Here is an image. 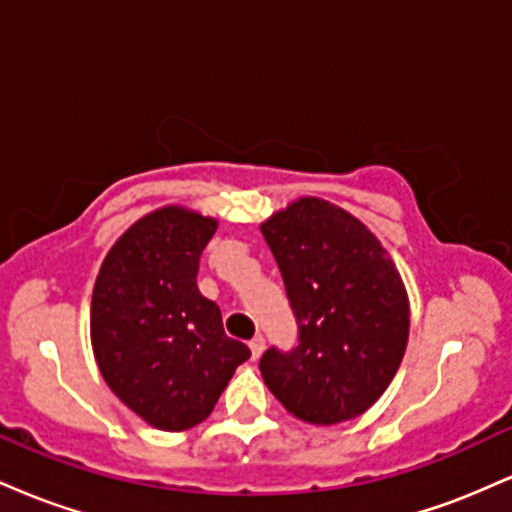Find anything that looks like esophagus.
I'll use <instances>...</instances> for the list:
<instances>
[{"label": "esophagus", "mask_w": 512, "mask_h": 512, "mask_svg": "<svg viewBox=\"0 0 512 512\" xmlns=\"http://www.w3.org/2000/svg\"><path fill=\"white\" fill-rule=\"evenodd\" d=\"M250 351H252V358L262 356V351H264V337H262V334H255V337L250 339Z\"/></svg>", "instance_id": "1"}]
</instances>
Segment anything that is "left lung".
<instances>
[{
    "label": "left lung",
    "instance_id": "1",
    "mask_svg": "<svg viewBox=\"0 0 512 512\" xmlns=\"http://www.w3.org/2000/svg\"><path fill=\"white\" fill-rule=\"evenodd\" d=\"M279 264L298 339L260 358L272 395L296 419H356L395 378L409 337L399 272L361 221L305 197L262 223Z\"/></svg>",
    "mask_w": 512,
    "mask_h": 512
}]
</instances>
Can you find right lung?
<instances>
[{
	"label": "right lung",
	"mask_w": 512,
	"mask_h": 512,
	"mask_svg": "<svg viewBox=\"0 0 512 512\" xmlns=\"http://www.w3.org/2000/svg\"><path fill=\"white\" fill-rule=\"evenodd\" d=\"M214 231L195 211H154L113 245L93 289L91 344L105 383L161 431L202 424L250 358L197 289Z\"/></svg>",
	"instance_id": "add662e5"
}]
</instances>
